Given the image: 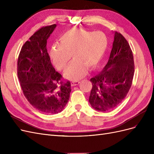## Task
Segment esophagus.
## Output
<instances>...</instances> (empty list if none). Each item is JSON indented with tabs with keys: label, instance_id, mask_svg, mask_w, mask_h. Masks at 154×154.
Segmentation results:
<instances>
[{
	"label": "esophagus",
	"instance_id": "obj_1",
	"mask_svg": "<svg viewBox=\"0 0 154 154\" xmlns=\"http://www.w3.org/2000/svg\"><path fill=\"white\" fill-rule=\"evenodd\" d=\"M79 83H80V82H79V81H72V82H71V86H75L78 85Z\"/></svg>",
	"mask_w": 154,
	"mask_h": 154
}]
</instances>
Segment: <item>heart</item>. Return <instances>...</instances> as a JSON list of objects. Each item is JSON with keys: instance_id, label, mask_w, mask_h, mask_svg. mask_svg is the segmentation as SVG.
<instances>
[{"instance_id": "b5f03b06", "label": "heart", "mask_w": 154, "mask_h": 154, "mask_svg": "<svg viewBox=\"0 0 154 154\" xmlns=\"http://www.w3.org/2000/svg\"><path fill=\"white\" fill-rule=\"evenodd\" d=\"M107 39L101 32H93L84 29H72L59 38V45H54L50 57L59 70L66 68L72 56L74 61L64 72L70 80H79L86 75L88 68L97 66L107 47Z\"/></svg>"}]
</instances>
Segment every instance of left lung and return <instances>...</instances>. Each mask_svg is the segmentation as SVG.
<instances>
[{
    "label": "left lung",
    "mask_w": 154,
    "mask_h": 154,
    "mask_svg": "<svg viewBox=\"0 0 154 154\" xmlns=\"http://www.w3.org/2000/svg\"><path fill=\"white\" fill-rule=\"evenodd\" d=\"M134 63L129 44L120 32H115L109 58L102 71L90 79L89 97L91 107L106 112L112 110L127 96L132 83Z\"/></svg>",
    "instance_id": "1"
}]
</instances>
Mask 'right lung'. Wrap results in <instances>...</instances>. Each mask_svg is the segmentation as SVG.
I'll use <instances>...</instances> for the list:
<instances>
[{"instance_id":"add662e5","label":"right lung","mask_w":154,"mask_h":154,"mask_svg":"<svg viewBox=\"0 0 154 154\" xmlns=\"http://www.w3.org/2000/svg\"><path fill=\"white\" fill-rule=\"evenodd\" d=\"M56 24L43 27L24 43L17 61V74L23 95L37 109L46 114L63 110L72 91L55 70L47 52V39Z\"/></svg>"}]
</instances>
